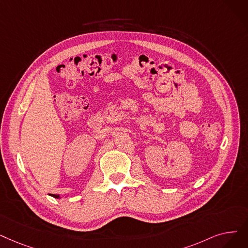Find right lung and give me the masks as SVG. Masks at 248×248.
Masks as SVG:
<instances>
[{
  "mask_svg": "<svg viewBox=\"0 0 248 248\" xmlns=\"http://www.w3.org/2000/svg\"><path fill=\"white\" fill-rule=\"evenodd\" d=\"M52 197L56 198V199H61V196H60V195H53Z\"/></svg>",
  "mask_w": 248,
  "mask_h": 248,
  "instance_id": "1",
  "label": "right lung"
}]
</instances>
